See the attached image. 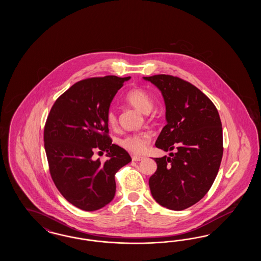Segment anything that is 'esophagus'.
I'll return each mask as SVG.
<instances>
[{
  "label": "esophagus",
  "instance_id": "1",
  "mask_svg": "<svg viewBox=\"0 0 261 261\" xmlns=\"http://www.w3.org/2000/svg\"><path fill=\"white\" fill-rule=\"evenodd\" d=\"M143 160H145V158H144V156L132 155V161H133V162H141V161H143Z\"/></svg>",
  "mask_w": 261,
  "mask_h": 261
}]
</instances>
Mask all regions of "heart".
<instances>
[{
	"label": "heart",
	"instance_id": "heart-1",
	"mask_svg": "<svg viewBox=\"0 0 261 261\" xmlns=\"http://www.w3.org/2000/svg\"><path fill=\"white\" fill-rule=\"evenodd\" d=\"M126 101L134 107L139 112L143 113H149L152 108V99L149 94L143 89H133L129 91L125 96ZM117 118L113 110L108 112V122L109 124H116ZM151 140V135L149 133H140L126 136L120 140V146L130 152L141 154L144 153Z\"/></svg>",
	"mask_w": 261,
	"mask_h": 261
}]
</instances>
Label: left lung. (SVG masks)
Wrapping results in <instances>:
<instances>
[{
    "label": "left lung",
    "mask_w": 261,
    "mask_h": 261,
    "mask_svg": "<svg viewBox=\"0 0 261 261\" xmlns=\"http://www.w3.org/2000/svg\"><path fill=\"white\" fill-rule=\"evenodd\" d=\"M162 92L166 125L155 147L171 151L154 159L152 198L162 206L183 211L202 199L212 186L223 155L222 124L215 106L200 90L171 75L143 77Z\"/></svg>",
    "instance_id": "1"
}]
</instances>
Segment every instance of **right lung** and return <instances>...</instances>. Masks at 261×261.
<instances>
[{
  "label": "right lung",
  "instance_id": "add662e5",
  "mask_svg": "<svg viewBox=\"0 0 261 261\" xmlns=\"http://www.w3.org/2000/svg\"><path fill=\"white\" fill-rule=\"evenodd\" d=\"M131 77L105 76L75 83L54 103L44 130L53 181L63 198L85 211L112 201L115 173L131 156L108 136V112L118 90ZM107 152L105 163L94 152Z\"/></svg>",
  "mask_w": 261,
  "mask_h": 261
}]
</instances>
